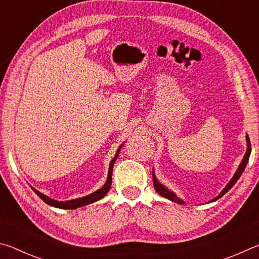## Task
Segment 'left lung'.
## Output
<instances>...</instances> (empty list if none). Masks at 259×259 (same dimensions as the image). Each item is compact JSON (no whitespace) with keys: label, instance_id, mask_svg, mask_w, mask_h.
Wrapping results in <instances>:
<instances>
[{"label":"left lung","instance_id":"8db88e82","mask_svg":"<svg viewBox=\"0 0 259 259\" xmlns=\"http://www.w3.org/2000/svg\"><path fill=\"white\" fill-rule=\"evenodd\" d=\"M245 142H247V151H245V154L243 156L242 161H241L240 165L238 166V169H236V171L234 174V176L231 178V181L227 183V185L223 188V191L219 193V194L216 196V198L212 199L210 202H213V201H216L218 199H221L223 195L225 194L226 192H229L232 187H233L234 184L238 182V179L241 177V175H242V172L244 171L245 169V165H247L248 161H249V156H250V153H251V146H250V139H249V136L245 135ZM152 176H153V184H154V188L155 191L159 193V194L161 196H163V198L168 199L170 201H172V202H176V203H179V204H185V202L182 199H179L178 196L175 194V193L172 191H170L168 187H165L164 185H162V184L157 181L156 179V176H155V172H154V169H153L152 171Z\"/></svg>","mask_w":259,"mask_h":259}]
</instances>
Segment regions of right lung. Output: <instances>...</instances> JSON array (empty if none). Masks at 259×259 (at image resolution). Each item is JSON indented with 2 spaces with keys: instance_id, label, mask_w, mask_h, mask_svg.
<instances>
[{
  "instance_id": "1",
  "label": "right lung",
  "mask_w": 259,
  "mask_h": 259,
  "mask_svg": "<svg viewBox=\"0 0 259 259\" xmlns=\"http://www.w3.org/2000/svg\"><path fill=\"white\" fill-rule=\"evenodd\" d=\"M122 146H123V144H121L117 148V151L115 153V156L113 157L111 163H109V168H108V175H107V179L106 182H105L104 185L97 190L94 193H91L89 195H85V196H82V198H77V199H73V200H67V201H57L49 198V196H47L43 194V193L38 192L37 190H35L34 187H32V190L36 193V194L40 196V198L45 201L46 203H48L49 205H52V207L55 208H59V209H76V208H80L83 207V205H88L90 203H94L96 201L100 200L102 198H104L105 195L107 194V192L109 191V188H111L112 185V172H113V166H114V162L116 161L117 156H119V153L121 151Z\"/></svg>"
}]
</instances>
